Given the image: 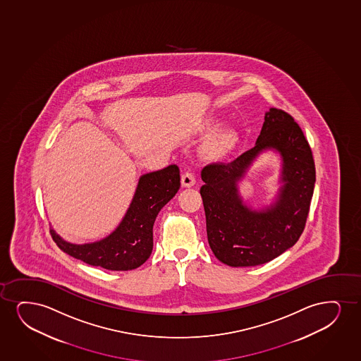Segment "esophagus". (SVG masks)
<instances>
[{
    "instance_id": "esophagus-1",
    "label": "esophagus",
    "mask_w": 361,
    "mask_h": 361,
    "mask_svg": "<svg viewBox=\"0 0 361 361\" xmlns=\"http://www.w3.org/2000/svg\"><path fill=\"white\" fill-rule=\"evenodd\" d=\"M180 182H182V187L190 188L195 184V177H194L192 172H185V173L182 174Z\"/></svg>"
}]
</instances>
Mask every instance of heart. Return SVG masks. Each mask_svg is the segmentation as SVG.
<instances>
[{
	"instance_id": "obj_1",
	"label": "heart",
	"mask_w": 361,
	"mask_h": 361,
	"mask_svg": "<svg viewBox=\"0 0 361 361\" xmlns=\"http://www.w3.org/2000/svg\"><path fill=\"white\" fill-rule=\"evenodd\" d=\"M221 123L219 122H212L205 127L206 134H213L219 128ZM237 134L231 130V129H222L219 130L215 135H212L209 142V152L212 157L215 159H224L232 152L235 146H237Z\"/></svg>"
}]
</instances>
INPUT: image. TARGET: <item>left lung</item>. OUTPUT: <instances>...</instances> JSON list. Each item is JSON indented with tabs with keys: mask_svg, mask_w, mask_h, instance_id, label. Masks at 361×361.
Instances as JSON below:
<instances>
[{
	"mask_svg": "<svg viewBox=\"0 0 361 361\" xmlns=\"http://www.w3.org/2000/svg\"><path fill=\"white\" fill-rule=\"evenodd\" d=\"M269 149L281 157V185L269 206L252 209L240 195L238 183ZM201 179L207 240L221 262L232 267L262 265L300 238L314 194L315 164L304 133L287 112L269 109L255 146L231 164H207Z\"/></svg>",
	"mask_w": 361,
	"mask_h": 361,
	"instance_id": "obj_1",
	"label": "left lung"
}]
</instances>
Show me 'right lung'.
Listing matches in <instances>:
<instances>
[{"instance_id": "obj_1", "label": "right lung", "mask_w": 361, "mask_h": 361, "mask_svg": "<svg viewBox=\"0 0 361 361\" xmlns=\"http://www.w3.org/2000/svg\"><path fill=\"white\" fill-rule=\"evenodd\" d=\"M177 164L142 174L128 210L117 228L100 240L85 244L66 242L51 227V235L61 250L87 265L110 271H129L142 266L154 247L152 227L161 209L178 192Z\"/></svg>"}]
</instances>
